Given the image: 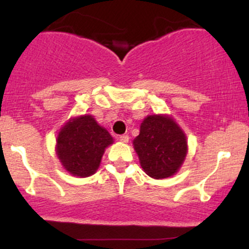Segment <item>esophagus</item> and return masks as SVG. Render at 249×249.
<instances>
[{"mask_svg": "<svg viewBox=\"0 0 249 249\" xmlns=\"http://www.w3.org/2000/svg\"><path fill=\"white\" fill-rule=\"evenodd\" d=\"M119 141H121L122 142H128V136H126V134H122V136H119Z\"/></svg>", "mask_w": 249, "mask_h": 249, "instance_id": "1", "label": "esophagus"}]
</instances>
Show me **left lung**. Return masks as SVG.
I'll return each instance as SVG.
<instances>
[{"instance_id": "1", "label": "left lung", "mask_w": 249, "mask_h": 249, "mask_svg": "<svg viewBox=\"0 0 249 249\" xmlns=\"http://www.w3.org/2000/svg\"><path fill=\"white\" fill-rule=\"evenodd\" d=\"M141 166L147 176L164 179L178 172L186 158V136L166 115L147 116L133 141Z\"/></svg>"}]
</instances>
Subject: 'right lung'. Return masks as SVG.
Listing matches in <instances>:
<instances>
[{"label":"right lung","mask_w":249,"mask_h":249,"mask_svg":"<svg viewBox=\"0 0 249 249\" xmlns=\"http://www.w3.org/2000/svg\"><path fill=\"white\" fill-rule=\"evenodd\" d=\"M113 142L111 134L91 115L70 119L57 136L56 153L72 176H92L98 170L105 148Z\"/></svg>","instance_id":"1"}]
</instances>
